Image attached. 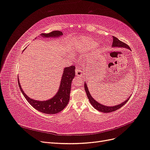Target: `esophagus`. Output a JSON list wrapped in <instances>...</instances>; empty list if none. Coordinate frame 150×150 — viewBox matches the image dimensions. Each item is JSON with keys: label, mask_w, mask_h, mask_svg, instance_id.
<instances>
[{"label": "esophagus", "mask_w": 150, "mask_h": 150, "mask_svg": "<svg viewBox=\"0 0 150 150\" xmlns=\"http://www.w3.org/2000/svg\"><path fill=\"white\" fill-rule=\"evenodd\" d=\"M75 73H76V76L79 77V78H81V77H82L83 73H84V71L83 70L81 69V67H76V70H75Z\"/></svg>", "instance_id": "34e87169"}]
</instances>
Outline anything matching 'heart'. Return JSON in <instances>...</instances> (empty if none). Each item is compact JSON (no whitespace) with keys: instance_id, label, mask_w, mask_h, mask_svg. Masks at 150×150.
<instances>
[{"instance_id":"heart-1","label":"heart","mask_w":150,"mask_h":150,"mask_svg":"<svg viewBox=\"0 0 150 150\" xmlns=\"http://www.w3.org/2000/svg\"><path fill=\"white\" fill-rule=\"evenodd\" d=\"M81 42H82L83 44L84 45V46H89V47H91V46H94L96 45V42L94 41V40L90 39L88 38H82L81 39Z\"/></svg>"}]
</instances>
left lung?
Listing matches in <instances>:
<instances>
[{
  "label": "left lung",
  "mask_w": 150,
  "mask_h": 150,
  "mask_svg": "<svg viewBox=\"0 0 150 150\" xmlns=\"http://www.w3.org/2000/svg\"><path fill=\"white\" fill-rule=\"evenodd\" d=\"M113 42H112V47H122V48H126L129 50H130L129 47L126 44L122 42V41H120V40L116 38L115 36H113ZM84 89H85V91L86 93V94H87V96L89 99V101L90 102V103L91 104V105L95 108L97 110L103 112H112L115 111L116 110H117L118 109L121 108L122 106L125 105V104L128 102V101L129 100V99L130 98L131 96L129 97V98H127L126 100L121 103V104H119L118 105H116L114 106H105L104 104H100L99 103H98V101H96L95 99L92 97L91 94H90L88 88L87 86V84H86V83L84 82Z\"/></svg>",
  "instance_id": "8db88e82"
}]
</instances>
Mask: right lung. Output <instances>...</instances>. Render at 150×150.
Listing matches in <instances>:
<instances>
[{
	"instance_id": "1",
	"label": "right lung",
	"mask_w": 150,
	"mask_h": 150,
	"mask_svg": "<svg viewBox=\"0 0 150 150\" xmlns=\"http://www.w3.org/2000/svg\"><path fill=\"white\" fill-rule=\"evenodd\" d=\"M62 32L59 30L52 31L48 34H41L40 35L45 38H57L62 35ZM75 66H71L69 67H65L62 72L61 80L59 88L58 91L56 95L52 98L46 101H37L30 98L28 95L25 94L24 91L20 84L19 81H18L20 89L22 94L24 95L27 101L29 102L30 105L34 107L35 110L45 114L53 115L59 112L64 110L67 105L69 101L70 92L71 88V83L75 76Z\"/></svg>"
}]
</instances>
